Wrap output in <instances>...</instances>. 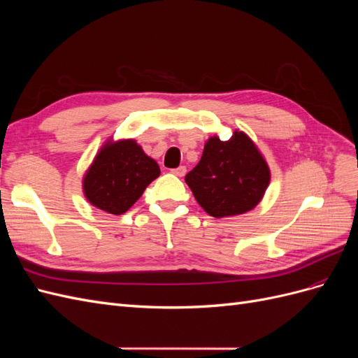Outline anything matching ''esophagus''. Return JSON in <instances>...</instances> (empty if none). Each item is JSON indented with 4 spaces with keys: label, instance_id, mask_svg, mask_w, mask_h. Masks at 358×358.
<instances>
[{
    "label": "esophagus",
    "instance_id": "34e87169",
    "mask_svg": "<svg viewBox=\"0 0 358 358\" xmlns=\"http://www.w3.org/2000/svg\"><path fill=\"white\" fill-rule=\"evenodd\" d=\"M171 173H173V175H176V176L182 178V176L187 175V167H185V166H180V167L175 169V170H171Z\"/></svg>",
    "mask_w": 358,
    "mask_h": 358
}]
</instances>
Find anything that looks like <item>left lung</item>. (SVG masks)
<instances>
[{"mask_svg": "<svg viewBox=\"0 0 358 358\" xmlns=\"http://www.w3.org/2000/svg\"><path fill=\"white\" fill-rule=\"evenodd\" d=\"M185 182L204 212L227 218L252 210L262 201L270 169L252 140L236 129L227 142L209 137Z\"/></svg>", "mask_w": 358, "mask_h": 358, "instance_id": "obj_1", "label": "left lung"}]
</instances>
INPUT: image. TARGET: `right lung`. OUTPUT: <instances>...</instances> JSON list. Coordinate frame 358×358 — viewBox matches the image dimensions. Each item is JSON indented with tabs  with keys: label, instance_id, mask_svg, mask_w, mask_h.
I'll return each instance as SVG.
<instances>
[{
	"label": "right lung",
	"instance_id": "add662e5",
	"mask_svg": "<svg viewBox=\"0 0 358 358\" xmlns=\"http://www.w3.org/2000/svg\"><path fill=\"white\" fill-rule=\"evenodd\" d=\"M157 161L148 157L136 140L110 138L95 155L83 176V194L96 209L122 215L142 197L159 176Z\"/></svg>",
	"mask_w": 358,
	"mask_h": 358
}]
</instances>
